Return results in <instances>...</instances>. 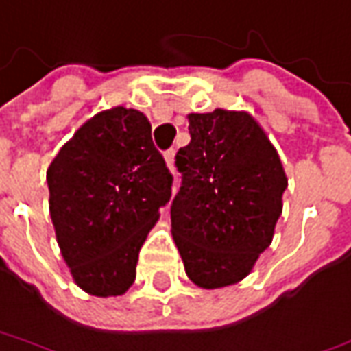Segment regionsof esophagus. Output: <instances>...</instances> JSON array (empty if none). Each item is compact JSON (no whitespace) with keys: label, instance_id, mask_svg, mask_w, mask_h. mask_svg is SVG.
<instances>
[{"label":"esophagus","instance_id":"esophagus-1","mask_svg":"<svg viewBox=\"0 0 351 351\" xmlns=\"http://www.w3.org/2000/svg\"><path fill=\"white\" fill-rule=\"evenodd\" d=\"M164 158H166V164H168V168L173 171V162H176V152L173 150H168L166 154H164Z\"/></svg>","mask_w":351,"mask_h":351}]
</instances>
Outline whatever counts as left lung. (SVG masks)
I'll return each instance as SVG.
<instances>
[{
    "label": "left lung",
    "mask_w": 351,
    "mask_h": 351,
    "mask_svg": "<svg viewBox=\"0 0 351 351\" xmlns=\"http://www.w3.org/2000/svg\"><path fill=\"white\" fill-rule=\"evenodd\" d=\"M187 119L191 143L176 154L171 236L189 280L214 290L245 278L270 245L288 178L247 112L216 108Z\"/></svg>",
    "instance_id": "8db88e82"
}]
</instances>
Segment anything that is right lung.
I'll return each instance as SVG.
<instances>
[{
	"mask_svg": "<svg viewBox=\"0 0 351 351\" xmlns=\"http://www.w3.org/2000/svg\"><path fill=\"white\" fill-rule=\"evenodd\" d=\"M46 180L49 216L75 284L98 298L125 293L173 181L147 115L115 106L90 117L51 160Z\"/></svg>",
	"mask_w": 351,
	"mask_h": 351,
	"instance_id": "obj_1",
	"label": "right lung"
}]
</instances>
